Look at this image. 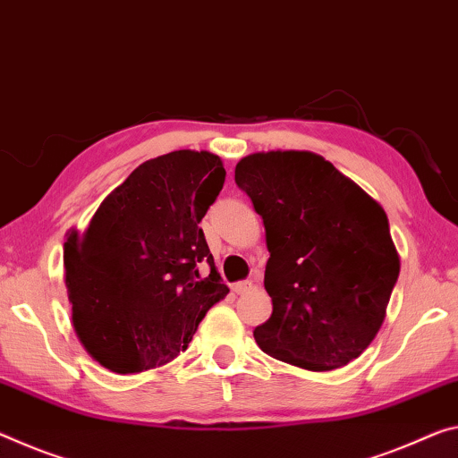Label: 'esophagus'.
Listing matches in <instances>:
<instances>
[{
    "instance_id": "1",
    "label": "esophagus",
    "mask_w": 458,
    "mask_h": 458,
    "mask_svg": "<svg viewBox=\"0 0 458 458\" xmlns=\"http://www.w3.org/2000/svg\"><path fill=\"white\" fill-rule=\"evenodd\" d=\"M232 289H234V293H238V295L249 293L252 289V281H238V283H234V285H232Z\"/></svg>"
}]
</instances>
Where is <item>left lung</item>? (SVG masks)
Listing matches in <instances>:
<instances>
[{"instance_id": "8db88e82", "label": "left lung", "mask_w": 458, "mask_h": 458, "mask_svg": "<svg viewBox=\"0 0 458 458\" xmlns=\"http://www.w3.org/2000/svg\"><path fill=\"white\" fill-rule=\"evenodd\" d=\"M234 179L263 217L271 252L273 314L255 328L260 351L308 371L348 365L379 332L399 277L386 209L308 150L255 152Z\"/></svg>"}]
</instances>
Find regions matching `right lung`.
Here are the masks:
<instances>
[{"instance_id":"obj_1","label":"right lung","mask_w":458,"mask_h":458,"mask_svg":"<svg viewBox=\"0 0 458 458\" xmlns=\"http://www.w3.org/2000/svg\"><path fill=\"white\" fill-rule=\"evenodd\" d=\"M224 179L220 157L173 150L136 166L83 234L67 232L72 328L101 367L128 375L166 365L230 292L199 228ZM199 262L210 265L206 280Z\"/></svg>"}]
</instances>
